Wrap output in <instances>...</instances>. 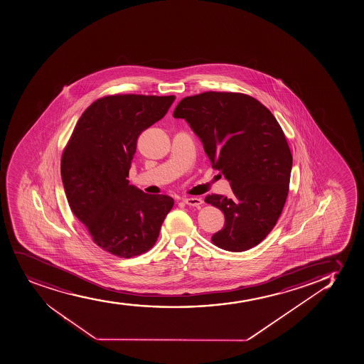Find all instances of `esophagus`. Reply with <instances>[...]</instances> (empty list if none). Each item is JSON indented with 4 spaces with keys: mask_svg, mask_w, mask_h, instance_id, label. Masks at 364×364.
I'll use <instances>...</instances> for the list:
<instances>
[{
    "mask_svg": "<svg viewBox=\"0 0 364 364\" xmlns=\"http://www.w3.org/2000/svg\"><path fill=\"white\" fill-rule=\"evenodd\" d=\"M183 200H184L185 204L191 205V207H200L203 203L202 198H198V197H185Z\"/></svg>",
    "mask_w": 364,
    "mask_h": 364,
    "instance_id": "esophagus-1",
    "label": "esophagus"
}]
</instances>
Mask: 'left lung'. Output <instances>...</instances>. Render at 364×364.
Segmentation results:
<instances>
[{"label":"left lung","mask_w":364,"mask_h":364,"mask_svg":"<svg viewBox=\"0 0 364 364\" xmlns=\"http://www.w3.org/2000/svg\"><path fill=\"white\" fill-rule=\"evenodd\" d=\"M173 117L186 120L233 191L232 198L205 197L225 215L211 242L232 252L256 247L273 230L289 193L292 155L277 119L254 97L215 91L183 98Z\"/></svg>","instance_id":"obj_1"}]
</instances>
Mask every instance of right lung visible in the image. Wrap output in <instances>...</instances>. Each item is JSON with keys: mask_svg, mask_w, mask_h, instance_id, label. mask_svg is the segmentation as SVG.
I'll use <instances>...</instances> for the list:
<instances>
[{"mask_svg": "<svg viewBox=\"0 0 364 364\" xmlns=\"http://www.w3.org/2000/svg\"><path fill=\"white\" fill-rule=\"evenodd\" d=\"M176 96L114 95L82 114L63 150L61 176L70 210L107 252L129 258L150 250L174 200L129 185L141 131L161 120Z\"/></svg>", "mask_w": 364, "mask_h": 364, "instance_id": "obj_1", "label": "right lung"}]
</instances>
